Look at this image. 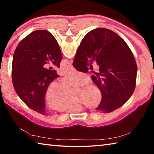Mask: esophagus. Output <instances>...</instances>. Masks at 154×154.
I'll list each match as a JSON object with an SVG mask.
<instances>
[{
  "instance_id": "obj_1",
  "label": "esophagus",
  "mask_w": 154,
  "mask_h": 154,
  "mask_svg": "<svg viewBox=\"0 0 154 154\" xmlns=\"http://www.w3.org/2000/svg\"><path fill=\"white\" fill-rule=\"evenodd\" d=\"M69 70H71V71H74L75 68L72 66H70V68H69Z\"/></svg>"
}]
</instances>
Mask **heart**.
I'll use <instances>...</instances> for the list:
<instances>
[{"label":"heart","instance_id":"b5f03b06","mask_svg":"<svg viewBox=\"0 0 154 154\" xmlns=\"http://www.w3.org/2000/svg\"><path fill=\"white\" fill-rule=\"evenodd\" d=\"M88 81V77L84 72L72 71L58 82L50 83L45 93V105L51 110L59 112L82 111L87 107L88 104L96 106L102 100V93L96 85L90 83L81 91L80 95L72 96L75 85H83Z\"/></svg>","mask_w":154,"mask_h":154}]
</instances>
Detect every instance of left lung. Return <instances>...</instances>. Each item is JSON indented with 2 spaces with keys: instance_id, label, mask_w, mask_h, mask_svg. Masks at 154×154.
Here are the masks:
<instances>
[{
  "instance_id": "8db88e82",
  "label": "left lung",
  "mask_w": 154,
  "mask_h": 154,
  "mask_svg": "<svg viewBox=\"0 0 154 154\" xmlns=\"http://www.w3.org/2000/svg\"><path fill=\"white\" fill-rule=\"evenodd\" d=\"M62 55L55 37L48 30H38L20 41L12 63V82L17 95L28 107L47 115L44 96L50 83L59 77L53 68L44 65L51 62L60 67Z\"/></svg>"
}]
</instances>
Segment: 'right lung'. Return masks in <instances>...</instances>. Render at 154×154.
<instances>
[{"instance_id": "obj_1", "label": "right lung", "mask_w": 154, "mask_h": 154, "mask_svg": "<svg viewBox=\"0 0 154 154\" xmlns=\"http://www.w3.org/2000/svg\"><path fill=\"white\" fill-rule=\"evenodd\" d=\"M96 61L99 72L91 78L102 93L96 109L105 113L116 110L127 102L136 86L137 67L132 52L116 32L96 28L83 37L72 66L87 72L88 66Z\"/></svg>"}]
</instances>
